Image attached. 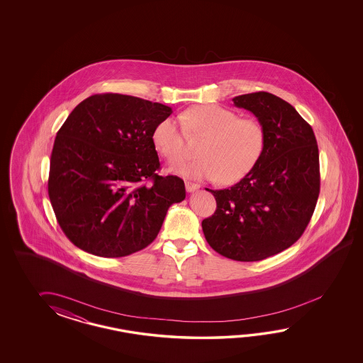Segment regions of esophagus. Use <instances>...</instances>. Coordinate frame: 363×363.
I'll return each instance as SVG.
<instances>
[{"label":"esophagus","mask_w":363,"mask_h":363,"mask_svg":"<svg viewBox=\"0 0 363 363\" xmlns=\"http://www.w3.org/2000/svg\"><path fill=\"white\" fill-rule=\"evenodd\" d=\"M185 189H186V192H193V191L200 189V184L192 183V182H185Z\"/></svg>","instance_id":"esophagus-1"}]
</instances>
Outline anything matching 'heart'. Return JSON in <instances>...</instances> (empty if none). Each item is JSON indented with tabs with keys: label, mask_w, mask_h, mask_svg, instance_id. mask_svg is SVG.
I'll return each instance as SVG.
<instances>
[{
	"label": "heart",
	"mask_w": 363,
	"mask_h": 363,
	"mask_svg": "<svg viewBox=\"0 0 363 363\" xmlns=\"http://www.w3.org/2000/svg\"><path fill=\"white\" fill-rule=\"evenodd\" d=\"M180 118L184 128L169 116L153 132L157 150L170 162L184 155L186 133L205 138L199 147L200 158L172 167L179 175L196 180L219 179L223 184H233L259 162L266 147V131L255 118H239L230 108L213 104L188 108Z\"/></svg>",
	"instance_id": "1"
}]
</instances>
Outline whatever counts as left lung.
<instances>
[{
    "label": "left lung",
    "instance_id": "1",
    "mask_svg": "<svg viewBox=\"0 0 363 363\" xmlns=\"http://www.w3.org/2000/svg\"><path fill=\"white\" fill-rule=\"evenodd\" d=\"M233 104L262 123L266 147L238 184L206 188L216 210L202 220V231L216 253L255 262L294 245L308 227L320 189L319 152L311 125L278 96L247 93Z\"/></svg>",
    "mask_w": 363,
    "mask_h": 363
}]
</instances>
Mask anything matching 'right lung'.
I'll use <instances>...</instances> for the list:
<instances>
[{"instance_id": "obj_1", "label": "right lung", "mask_w": 363, "mask_h": 363, "mask_svg": "<svg viewBox=\"0 0 363 363\" xmlns=\"http://www.w3.org/2000/svg\"><path fill=\"white\" fill-rule=\"evenodd\" d=\"M166 105L119 93L93 94L57 132L48 193L67 239L91 255L125 257L157 238L184 182L161 177L153 143Z\"/></svg>"}]
</instances>
